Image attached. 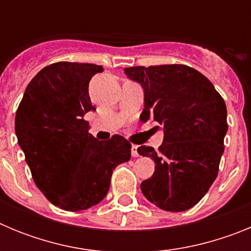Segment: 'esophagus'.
Masks as SVG:
<instances>
[{
    "instance_id": "esophagus-1",
    "label": "esophagus",
    "mask_w": 251,
    "mask_h": 251,
    "mask_svg": "<svg viewBox=\"0 0 251 251\" xmlns=\"http://www.w3.org/2000/svg\"><path fill=\"white\" fill-rule=\"evenodd\" d=\"M130 153H132L133 157H138L139 156V154H138V147L133 145L132 146V150H130Z\"/></svg>"
}]
</instances>
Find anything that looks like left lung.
I'll return each mask as SVG.
<instances>
[{
	"instance_id": "8db88e82",
	"label": "left lung",
	"mask_w": 251,
	"mask_h": 251,
	"mask_svg": "<svg viewBox=\"0 0 251 251\" xmlns=\"http://www.w3.org/2000/svg\"><path fill=\"white\" fill-rule=\"evenodd\" d=\"M124 74L145 90L141 121L157 122L165 134L158 151L138 147L141 156L156 163L142 192L165 211L188 210L219 172L227 132L225 101L205 75L187 65L132 66Z\"/></svg>"
}]
</instances>
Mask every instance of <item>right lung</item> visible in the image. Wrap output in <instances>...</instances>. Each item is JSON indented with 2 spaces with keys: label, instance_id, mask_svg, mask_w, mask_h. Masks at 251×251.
<instances>
[{
  "label": "right lung",
  "instance_id": "1",
  "mask_svg": "<svg viewBox=\"0 0 251 251\" xmlns=\"http://www.w3.org/2000/svg\"><path fill=\"white\" fill-rule=\"evenodd\" d=\"M100 65L60 61L28 83L15 118L20 147L34 182L66 211L86 210L108 194L113 170L130 159V143L115 134L98 141L84 119L95 110L89 81Z\"/></svg>",
  "mask_w": 251,
  "mask_h": 251
}]
</instances>
